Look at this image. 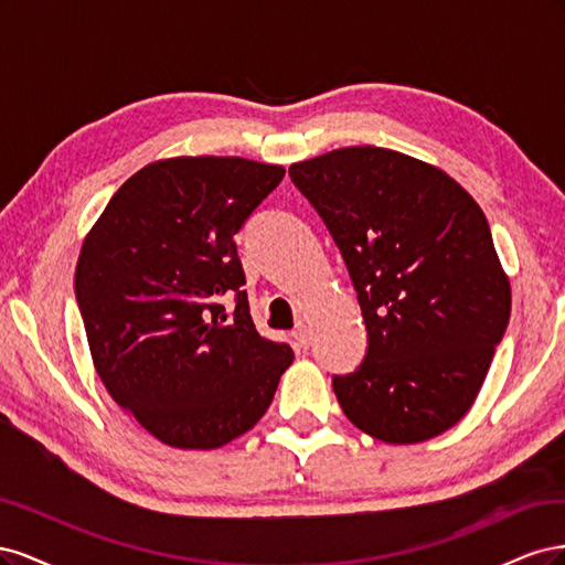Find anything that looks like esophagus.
Returning a JSON list of instances; mask_svg holds the SVG:
<instances>
[{
	"label": "esophagus",
	"mask_w": 565,
	"mask_h": 565,
	"mask_svg": "<svg viewBox=\"0 0 565 565\" xmlns=\"http://www.w3.org/2000/svg\"><path fill=\"white\" fill-rule=\"evenodd\" d=\"M292 337H295V344H297L299 349H309V344H311V332H309V328H306V324H299V328L292 332Z\"/></svg>",
	"instance_id": "obj_1"
}]
</instances>
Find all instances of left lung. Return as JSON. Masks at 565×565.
I'll return each mask as SVG.
<instances>
[{"instance_id":"1","label":"left lung","mask_w":565,"mask_h":565,"mask_svg":"<svg viewBox=\"0 0 565 565\" xmlns=\"http://www.w3.org/2000/svg\"><path fill=\"white\" fill-rule=\"evenodd\" d=\"M344 256L367 353L332 388L358 429L422 443L469 413L511 313L486 214L438 167L351 146L289 167Z\"/></svg>"}]
</instances>
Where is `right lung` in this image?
I'll return each instance as SVG.
<instances>
[{
    "instance_id": "right-lung-1",
    "label": "right lung",
    "mask_w": 565,
    "mask_h": 565,
    "mask_svg": "<svg viewBox=\"0 0 565 565\" xmlns=\"http://www.w3.org/2000/svg\"><path fill=\"white\" fill-rule=\"evenodd\" d=\"M282 177L245 158L158 160L84 237L75 297L96 372L167 446L212 450L243 436L292 365V349L254 328L235 245Z\"/></svg>"
}]
</instances>
